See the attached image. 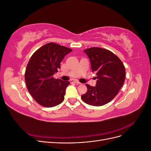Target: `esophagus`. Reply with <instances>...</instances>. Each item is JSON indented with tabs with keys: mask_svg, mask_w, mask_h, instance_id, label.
Instances as JSON below:
<instances>
[{
	"mask_svg": "<svg viewBox=\"0 0 151 151\" xmlns=\"http://www.w3.org/2000/svg\"><path fill=\"white\" fill-rule=\"evenodd\" d=\"M70 83H76V84H81L79 81H76V80H73V79L70 80Z\"/></svg>",
	"mask_w": 151,
	"mask_h": 151,
	"instance_id": "obj_1",
	"label": "esophagus"
}]
</instances>
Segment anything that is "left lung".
I'll return each mask as SVG.
<instances>
[{
    "label": "left lung",
    "instance_id": "8db88e82",
    "mask_svg": "<svg viewBox=\"0 0 151 151\" xmlns=\"http://www.w3.org/2000/svg\"><path fill=\"white\" fill-rule=\"evenodd\" d=\"M89 57L91 70L96 74V86L86 84L88 91L81 96L83 101L94 106L111 101L124 84L125 68L120 59L109 50L93 47L84 50Z\"/></svg>",
    "mask_w": 151,
    "mask_h": 151
}]
</instances>
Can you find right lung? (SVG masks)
<instances>
[{
    "mask_svg": "<svg viewBox=\"0 0 151 151\" xmlns=\"http://www.w3.org/2000/svg\"><path fill=\"white\" fill-rule=\"evenodd\" d=\"M72 50L54 43H49L33 54L27 65L25 81L27 89L34 99L45 107L60 104L69 81L54 79L60 68V62Z\"/></svg>",
    "mask_w": 151,
    "mask_h": 151,
    "instance_id": "add662e5",
    "label": "right lung"
}]
</instances>
